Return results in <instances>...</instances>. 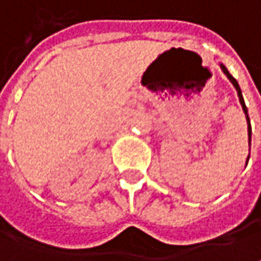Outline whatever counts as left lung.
Masks as SVG:
<instances>
[{
  "instance_id": "1",
  "label": "left lung",
  "mask_w": 261,
  "mask_h": 261,
  "mask_svg": "<svg viewBox=\"0 0 261 261\" xmlns=\"http://www.w3.org/2000/svg\"><path fill=\"white\" fill-rule=\"evenodd\" d=\"M220 69L223 70V73L227 76V80L233 84L235 87V90H237L238 93V99H239V103H241V106H242V111H244V114H245V118H247V125H248V142H250V146H251V125H250V118H248V109H247V106H245V101H244V97H242V93H241V88H239V84H238V81L229 73V70L226 69V66L220 63ZM248 158H250V155H248ZM248 158H247V162H248Z\"/></svg>"
}]
</instances>
